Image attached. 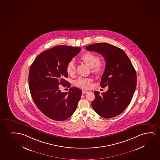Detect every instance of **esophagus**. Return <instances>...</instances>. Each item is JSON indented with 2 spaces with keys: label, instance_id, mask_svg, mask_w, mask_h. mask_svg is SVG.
I'll return each instance as SVG.
<instances>
[{
  "label": "esophagus",
  "instance_id": "1",
  "mask_svg": "<svg viewBox=\"0 0 160 160\" xmlns=\"http://www.w3.org/2000/svg\"><path fill=\"white\" fill-rule=\"evenodd\" d=\"M88 93V92L87 91H85V90H83L82 91V94H87Z\"/></svg>",
  "mask_w": 160,
  "mask_h": 160
}]
</instances>
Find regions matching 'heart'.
I'll list each match as a JSON object with an SVG mask.
<instances>
[{
    "label": "heart",
    "instance_id": "b5f03b06",
    "mask_svg": "<svg viewBox=\"0 0 160 160\" xmlns=\"http://www.w3.org/2000/svg\"><path fill=\"white\" fill-rule=\"evenodd\" d=\"M81 60L88 66L91 67L92 72L96 74H101L105 69V63L104 61H100L99 57L97 55L90 52H86L81 55ZM75 64L73 60L69 61L67 64L66 71L67 73L73 76L75 73ZM92 79L87 78L80 77L75 81L74 83L78 87L82 88H88L91 86Z\"/></svg>",
    "mask_w": 160,
    "mask_h": 160
}]
</instances>
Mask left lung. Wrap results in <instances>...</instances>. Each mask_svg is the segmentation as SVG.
Wrapping results in <instances>:
<instances>
[{"instance_id":"1","label":"left lung","mask_w":160,"mask_h":160,"mask_svg":"<svg viewBox=\"0 0 160 160\" xmlns=\"http://www.w3.org/2000/svg\"><path fill=\"white\" fill-rule=\"evenodd\" d=\"M86 49L102 54L106 61L100 86H108V90L102 94L94 91L92 108L105 118L117 116L128 106L135 93L137 84L135 68L126 53L116 46L99 43L87 46Z\"/></svg>"}]
</instances>
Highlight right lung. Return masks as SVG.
<instances>
[{
    "mask_svg": "<svg viewBox=\"0 0 160 160\" xmlns=\"http://www.w3.org/2000/svg\"><path fill=\"white\" fill-rule=\"evenodd\" d=\"M80 51L78 47L56 46L39 54L30 66L29 86L32 98L38 108L52 120H66L77 108L81 89L71 87L68 92H62L60 86H71L65 80L68 77L67 64Z\"/></svg>",
    "mask_w": 160,
    "mask_h": 160,
    "instance_id": "right-lung-1",
    "label": "right lung"
}]
</instances>
